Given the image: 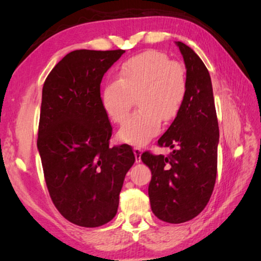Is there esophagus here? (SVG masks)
Instances as JSON below:
<instances>
[{
	"label": "esophagus",
	"mask_w": 261,
	"mask_h": 261,
	"mask_svg": "<svg viewBox=\"0 0 261 261\" xmlns=\"http://www.w3.org/2000/svg\"><path fill=\"white\" fill-rule=\"evenodd\" d=\"M134 153H135V156H136V162L137 163L140 162L141 161V159H140V156H141V149L139 147H135L134 148Z\"/></svg>",
	"instance_id": "obj_1"
}]
</instances>
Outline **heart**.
<instances>
[{"label":"heart","mask_w":261,"mask_h":261,"mask_svg":"<svg viewBox=\"0 0 261 261\" xmlns=\"http://www.w3.org/2000/svg\"><path fill=\"white\" fill-rule=\"evenodd\" d=\"M187 95V79L180 64L163 53L147 50L131 57L106 83L101 103L106 114L122 124L137 96L139 110L126 121L118 137L126 144L143 146L161 130V121L177 116Z\"/></svg>","instance_id":"heart-1"}]
</instances>
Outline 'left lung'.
<instances>
[{
  "mask_svg": "<svg viewBox=\"0 0 261 261\" xmlns=\"http://www.w3.org/2000/svg\"><path fill=\"white\" fill-rule=\"evenodd\" d=\"M187 69V95L174 122L158 144L174 149L169 156L143 153L152 173L148 197L154 215L168 223H183L205 208L213 192L218 168L219 124L213 87L204 62L193 49L176 41Z\"/></svg>",
  "mask_w": 261,
  "mask_h": 261,
  "instance_id": "obj_1",
  "label": "left lung"
}]
</instances>
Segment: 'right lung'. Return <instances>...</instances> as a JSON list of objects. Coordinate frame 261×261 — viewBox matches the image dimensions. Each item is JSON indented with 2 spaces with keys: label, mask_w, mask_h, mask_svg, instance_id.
<instances>
[{
  "label": "right lung",
  "mask_w": 261,
  "mask_h": 261,
  "mask_svg": "<svg viewBox=\"0 0 261 261\" xmlns=\"http://www.w3.org/2000/svg\"><path fill=\"white\" fill-rule=\"evenodd\" d=\"M125 50H73L42 87L38 151L53 202L70 222L103 226L117 213L125 175L135 163L129 145L109 146L113 127L100 84Z\"/></svg>",
  "instance_id": "add662e5"
}]
</instances>
